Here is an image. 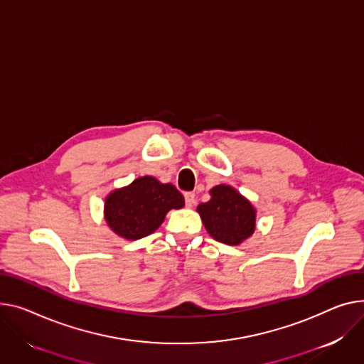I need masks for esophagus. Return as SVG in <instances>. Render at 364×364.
I'll return each instance as SVG.
<instances>
[{"mask_svg":"<svg viewBox=\"0 0 364 364\" xmlns=\"http://www.w3.org/2000/svg\"><path fill=\"white\" fill-rule=\"evenodd\" d=\"M184 200H186L187 208H193L196 205V195L191 191H187V193H184Z\"/></svg>","mask_w":364,"mask_h":364,"instance_id":"esophagus-1","label":"esophagus"}]
</instances>
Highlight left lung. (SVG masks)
<instances>
[{
    "label": "left lung",
    "mask_w": 364,
    "mask_h": 364,
    "mask_svg": "<svg viewBox=\"0 0 364 364\" xmlns=\"http://www.w3.org/2000/svg\"><path fill=\"white\" fill-rule=\"evenodd\" d=\"M210 195L209 202L198 206L210 237L220 243L237 246L253 234L256 212L247 199L224 184L213 187Z\"/></svg>",
    "instance_id": "left-lung-1"
}]
</instances>
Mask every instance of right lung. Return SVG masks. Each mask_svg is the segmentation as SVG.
Wrapping results in <instances>:
<instances>
[{
    "instance_id": "1",
    "label": "right lung",
    "mask_w": 364,
    "mask_h": 364,
    "mask_svg": "<svg viewBox=\"0 0 364 364\" xmlns=\"http://www.w3.org/2000/svg\"><path fill=\"white\" fill-rule=\"evenodd\" d=\"M183 206L184 198L173 184H162L154 177H140L107 198L105 220L118 235L139 240L159 228L169 209Z\"/></svg>"
}]
</instances>
